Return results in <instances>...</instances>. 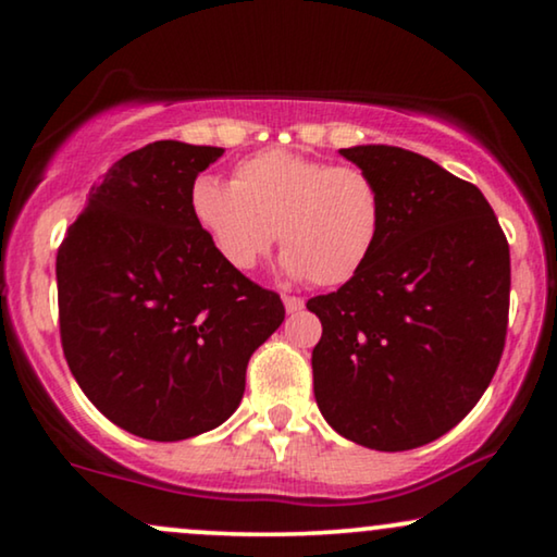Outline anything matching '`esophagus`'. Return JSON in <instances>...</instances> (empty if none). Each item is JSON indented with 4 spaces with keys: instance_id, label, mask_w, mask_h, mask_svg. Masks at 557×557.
Here are the masks:
<instances>
[{
    "instance_id": "34e87169",
    "label": "esophagus",
    "mask_w": 557,
    "mask_h": 557,
    "mask_svg": "<svg viewBox=\"0 0 557 557\" xmlns=\"http://www.w3.org/2000/svg\"><path fill=\"white\" fill-rule=\"evenodd\" d=\"M284 307L288 314H296V311L304 309V299L301 296H292V294H284Z\"/></svg>"
}]
</instances>
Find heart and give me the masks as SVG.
Instances as JSON below:
<instances>
[{
	"mask_svg": "<svg viewBox=\"0 0 557 557\" xmlns=\"http://www.w3.org/2000/svg\"><path fill=\"white\" fill-rule=\"evenodd\" d=\"M189 210L205 238L233 271H253L273 243L281 269L317 286L352 281L380 246L385 200L360 166L271 149L243 159L233 185L195 180Z\"/></svg>",
	"mask_w": 557,
	"mask_h": 557,
	"instance_id": "1",
	"label": "heart"
}]
</instances>
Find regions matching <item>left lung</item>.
Returning a JSON list of instances; mask_svg holds the SVG:
<instances>
[{"mask_svg":"<svg viewBox=\"0 0 557 557\" xmlns=\"http://www.w3.org/2000/svg\"><path fill=\"white\" fill-rule=\"evenodd\" d=\"M339 154L377 182L383 238L370 263L307 309L322 322L314 398L339 436L408 451L451 431L497 372L509 246L471 182L400 147Z\"/></svg>","mask_w":557,"mask_h":557,"instance_id":"obj_1","label":"left lung"}]
</instances>
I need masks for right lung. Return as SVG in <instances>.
I'll use <instances>...</instances> for the list:
<instances>
[{
    "label": "right lung",
    "mask_w": 557,
    "mask_h": 557,
    "mask_svg": "<svg viewBox=\"0 0 557 557\" xmlns=\"http://www.w3.org/2000/svg\"><path fill=\"white\" fill-rule=\"evenodd\" d=\"M220 147L154 141L121 157L58 248L60 339L73 377L119 429L182 441L240 406L281 296L220 261L189 210Z\"/></svg>",
    "instance_id": "obj_1"
}]
</instances>
